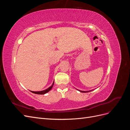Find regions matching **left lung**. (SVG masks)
Wrapping results in <instances>:
<instances>
[{
  "mask_svg": "<svg viewBox=\"0 0 130 130\" xmlns=\"http://www.w3.org/2000/svg\"><path fill=\"white\" fill-rule=\"evenodd\" d=\"M79 90L80 92H82V93H87V92L92 91V90H89V91H82V90Z\"/></svg>",
  "mask_w": 130,
  "mask_h": 130,
  "instance_id": "obj_1",
  "label": "left lung"
}]
</instances>
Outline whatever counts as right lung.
I'll list each match as a JSON object with an SVG mask.
<instances>
[{
	"mask_svg": "<svg viewBox=\"0 0 130 130\" xmlns=\"http://www.w3.org/2000/svg\"><path fill=\"white\" fill-rule=\"evenodd\" d=\"M54 84V81L53 82V83L52 85L50 87H49L48 88H47V89H45V90H42V91L34 92V91H31V90H30V92H31L32 93H35V94H45V93H48V92H49L50 90L52 89L53 86Z\"/></svg>",
	"mask_w": 130,
	"mask_h": 130,
	"instance_id": "1",
	"label": "right lung"
}]
</instances>
